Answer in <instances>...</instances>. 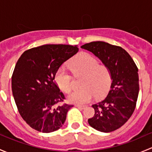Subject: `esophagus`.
Instances as JSON below:
<instances>
[{"label": "esophagus", "instance_id": "1", "mask_svg": "<svg viewBox=\"0 0 152 152\" xmlns=\"http://www.w3.org/2000/svg\"><path fill=\"white\" fill-rule=\"evenodd\" d=\"M76 107H79V108H81V109H85L87 106H85V105H81V104H76L75 105Z\"/></svg>", "mask_w": 152, "mask_h": 152}]
</instances>
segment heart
I'll list each match as a JSON object with an SVG mask.
<instances>
[{
	"instance_id": "obj_1",
	"label": "heart",
	"mask_w": 152,
	"mask_h": 152,
	"mask_svg": "<svg viewBox=\"0 0 152 152\" xmlns=\"http://www.w3.org/2000/svg\"><path fill=\"white\" fill-rule=\"evenodd\" d=\"M69 67L76 77L83 76L81 87L70 93L68 101L73 104H85L96 98L104 96L112 85V73L105 65H100L93 55L81 53L69 62ZM58 87L65 93H68L73 87V78L64 67H60L54 76Z\"/></svg>"
}]
</instances>
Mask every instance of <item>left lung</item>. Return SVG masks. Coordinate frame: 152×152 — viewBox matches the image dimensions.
I'll return each instance as SVG.
<instances>
[{
    "instance_id": "left-lung-1",
    "label": "left lung",
    "mask_w": 152,
    "mask_h": 152,
    "mask_svg": "<svg viewBox=\"0 0 152 152\" xmlns=\"http://www.w3.org/2000/svg\"><path fill=\"white\" fill-rule=\"evenodd\" d=\"M81 48L101 59L110 68L113 78L107 97L92 105L95 114L88 119V123L98 131H115L122 126L134 111L139 93L138 68L131 56L120 46L96 41Z\"/></svg>"
}]
</instances>
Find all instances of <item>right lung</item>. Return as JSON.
Segmentation results:
<instances>
[{
    "label": "right lung",
    "instance_id": "add662e5",
    "mask_svg": "<svg viewBox=\"0 0 152 152\" xmlns=\"http://www.w3.org/2000/svg\"><path fill=\"white\" fill-rule=\"evenodd\" d=\"M79 50L69 45H44L23 52L12 76V90L18 112L34 129L44 133L61 128L73 105L54 81L56 70Z\"/></svg>",
    "mask_w": 152,
    "mask_h": 152
}]
</instances>
